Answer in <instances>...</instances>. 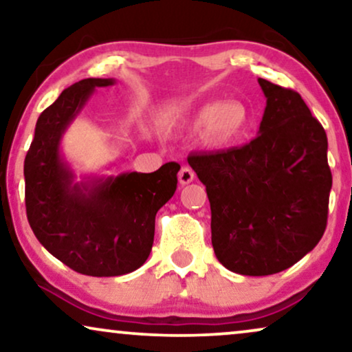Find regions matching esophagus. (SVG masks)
<instances>
[{
    "label": "esophagus",
    "mask_w": 352,
    "mask_h": 352,
    "mask_svg": "<svg viewBox=\"0 0 352 352\" xmlns=\"http://www.w3.org/2000/svg\"><path fill=\"white\" fill-rule=\"evenodd\" d=\"M194 177H195V173H194V170H192L190 166H182L181 171H179V175H177V179H179V182H181L182 186L189 184V182L194 181Z\"/></svg>",
    "instance_id": "obj_1"
}]
</instances>
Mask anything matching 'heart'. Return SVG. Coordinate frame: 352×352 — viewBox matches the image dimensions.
I'll use <instances>...</instances> for the list:
<instances>
[{"label":"heart","instance_id":"1","mask_svg":"<svg viewBox=\"0 0 352 352\" xmlns=\"http://www.w3.org/2000/svg\"><path fill=\"white\" fill-rule=\"evenodd\" d=\"M192 124L197 129L206 128V138L211 142L228 144L242 136L248 113L239 102H211L197 110Z\"/></svg>","mask_w":352,"mask_h":352}]
</instances>
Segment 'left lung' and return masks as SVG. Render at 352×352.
I'll return each instance as SVG.
<instances>
[{
  "instance_id": "left-lung-1",
  "label": "left lung",
  "mask_w": 352,
  "mask_h": 352,
  "mask_svg": "<svg viewBox=\"0 0 352 352\" xmlns=\"http://www.w3.org/2000/svg\"><path fill=\"white\" fill-rule=\"evenodd\" d=\"M266 109L242 147L190 153L206 187L218 261L242 276L285 271L319 243L329 218L327 134L296 91L259 78Z\"/></svg>"
}]
</instances>
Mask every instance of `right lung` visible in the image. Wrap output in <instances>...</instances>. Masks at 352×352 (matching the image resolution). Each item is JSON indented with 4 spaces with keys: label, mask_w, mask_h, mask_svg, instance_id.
Instances as JSON below:
<instances>
[{
    "label": "right lung",
    "mask_w": 352,
    "mask_h": 352,
    "mask_svg": "<svg viewBox=\"0 0 352 352\" xmlns=\"http://www.w3.org/2000/svg\"><path fill=\"white\" fill-rule=\"evenodd\" d=\"M112 78L69 86L43 110L23 162L25 208L40 243L65 266L93 277L136 271L148 258L157 211L177 187L176 162L153 173H123L74 184L59 146L62 134L96 88Z\"/></svg>",
    "instance_id": "obj_1"
}]
</instances>
